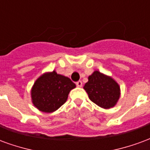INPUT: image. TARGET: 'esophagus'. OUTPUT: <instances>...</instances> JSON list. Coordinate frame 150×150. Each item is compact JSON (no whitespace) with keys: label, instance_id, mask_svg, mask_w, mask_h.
I'll list each match as a JSON object with an SVG mask.
<instances>
[{"label":"esophagus","instance_id":"1","mask_svg":"<svg viewBox=\"0 0 150 150\" xmlns=\"http://www.w3.org/2000/svg\"><path fill=\"white\" fill-rule=\"evenodd\" d=\"M76 86L78 87V88H81L82 86H83V83L81 81H78L76 83Z\"/></svg>","mask_w":150,"mask_h":150}]
</instances>
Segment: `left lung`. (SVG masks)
<instances>
[{
	"instance_id": "8db88e82",
	"label": "left lung",
	"mask_w": 150,
	"mask_h": 150,
	"mask_svg": "<svg viewBox=\"0 0 150 150\" xmlns=\"http://www.w3.org/2000/svg\"><path fill=\"white\" fill-rule=\"evenodd\" d=\"M88 97L93 103L104 109L116 106L120 96L118 83L109 75L95 71L88 76V81L83 87Z\"/></svg>"
}]
</instances>
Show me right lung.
<instances>
[{
    "instance_id": "obj_1",
    "label": "right lung",
    "mask_w": 150,
    "mask_h": 150,
    "mask_svg": "<svg viewBox=\"0 0 150 150\" xmlns=\"http://www.w3.org/2000/svg\"><path fill=\"white\" fill-rule=\"evenodd\" d=\"M75 87L68 77L59 75L55 71L45 72L31 88V101L41 112H54L65 103L70 91Z\"/></svg>"
}]
</instances>
